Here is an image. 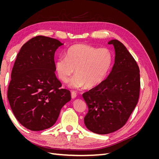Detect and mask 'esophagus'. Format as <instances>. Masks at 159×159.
Here are the masks:
<instances>
[{
	"label": "esophagus",
	"mask_w": 159,
	"mask_h": 159,
	"mask_svg": "<svg viewBox=\"0 0 159 159\" xmlns=\"http://www.w3.org/2000/svg\"><path fill=\"white\" fill-rule=\"evenodd\" d=\"M71 98H72V99H74V98H76L77 94H76V93L75 92V91H71Z\"/></svg>",
	"instance_id": "obj_1"
}]
</instances>
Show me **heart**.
<instances>
[{
    "mask_svg": "<svg viewBox=\"0 0 159 159\" xmlns=\"http://www.w3.org/2000/svg\"><path fill=\"white\" fill-rule=\"evenodd\" d=\"M66 57H60L55 62L59 78L67 82L75 74L68 84L71 88H88L97 86L103 81L113 64V54L107 48L78 44L67 50Z\"/></svg>",
    "mask_w": 159,
    "mask_h": 159,
    "instance_id": "obj_1",
    "label": "heart"
}]
</instances>
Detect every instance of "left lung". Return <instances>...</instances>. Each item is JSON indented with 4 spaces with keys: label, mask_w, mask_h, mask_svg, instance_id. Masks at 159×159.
<instances>
[{
    "label": "left lung",
    "mask_w": 159,
    "mask_h": 159,
    "mask_svg": "<svg viewBox=\"0 0 159 159\" xmlns=\"http://www.w3.org/2000/svg\"><path fill=\"white\" fill-rule=\"evenodd\" d=\"M115 49V63L107 78L82 95L88 106L84 123L91 132L105 134L125 125L137 104L139 68L127 48L117 40L108 42Z\"/></svg>",
    "instance_id": "1"
}]
</instances>
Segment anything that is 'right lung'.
<instances>
[{
    "mask_svg": "<svg viewBox=\"0 0 159 159\" xmlns=\"http://www.w3.org/2000/svg\"><path fill=\"white\" fill-rule=\"evenodd\" d=\"M63 45L55 38L38 36L17 54L7 97L16 119L31 131L54 125L62 107L71 100L70 91L60 88L55 75L54 54Z\"/></svg>",
    "mask_w": 159,
    "mask_h": 159,
    "instance_id": "add662e5",
    "label": "right lung"
}]
</instances>
